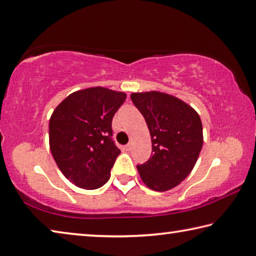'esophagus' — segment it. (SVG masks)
<instances>
[{"mask_svg": "<svg viewBox=\"0 0 256 256\" xmlns=\"http://www.w3.org/2000/svg\"><path fill=\"white\" fill-rule=\"evenodd\" d=\"M131 149H132V144H131V142H130V144H128L126 146H125V150L130 151Z\"/></svg>", "mask_w": 256, "mask_h": 256, "instance_id": "34e87169", "label": "esophagus"}]
</instances>
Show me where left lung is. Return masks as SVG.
Segmentation results:
<instances>
[{
    "label": "left lung",
    "instance_id": "8db88e82",
    "mask_svg": "<svg viewBox=\"0 0 256 256\" xmlns=\"http://www.w3.org/2000/svg\"><path fill=\"white\" fill-rule=\"evenodd\" d=\"M131 99L148 125L152 152L138 164L149 188L164 192L174 188L196 166L203 144L201 118L180 98L160 92H133Z\"/></svg>",
    "mask_w": 256,
    "mask_h": 256
}]
</instances>
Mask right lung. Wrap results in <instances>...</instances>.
<instances>
[{
  "instance_id": "add662e5",
  "label": "right lung",
  "mask_w": 256,
  "mask_h": 256,
  "mask_svg": "<svg viewBox=\"0 0 256 256\" xmlns=\"http://www.w3.org/2000/svg\"><path fill=\"white\" fill-rule=\"evenodd\" d=\"M126 94L92 86L73 92L50 120V148L66 178L84 190L107 183L120 150L112 140V120Z\"/></svg>"
}]
</instances>
